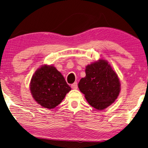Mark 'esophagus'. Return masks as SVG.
Masks as SVG:
<instances>
[{"label":"esophagus","mask_w":148,"mask_h":148,"mask_svg":"<svg viewBox=\"0 0 148 148\" xmlns=\"http://www.w3.org/2000/svg\"><path fill=\"white\" fill-rule=\"evenodd\" d=\"M71 87H72V89H77V88H78L77 82H74V83L72 84V85H71Z\"/></svg>","instance_id":"obj_1"}]
</instances>
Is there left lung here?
I'll return each mask as SVG.
<instances>
[{
  "instance_id": "1",
  "label": "left lung",
  "mask_w": 148,
  "mask_h": 148,
  "mask_svg": "<svg viewBox=\"0 0 148 148\" xmlns=\"http://www.w3.org/2000/svg\"><path fill=\"white\" fill-rule=\"evenodd\" d=\"M86 76L78 83L80 92L92 107L104 110L117 99L121 82L117 74L107 61L99 60L86 66Z\"/></svg>"
}]
</instances>
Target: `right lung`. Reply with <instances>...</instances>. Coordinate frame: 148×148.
<instances>
[{"mask_svg":"<svg viewBox=\"0 0 148 148\" xmlns=\"http://www.w3.org/2000/svg\"><path fill=\"white\" fill-rule=\"evenodd\" d=\"M29 90L37 103L43 108L52 109L62 101L71 88L53 66L43 65L33 74Z\"/></svg>","mask_w":148,"mask_h":148,"instance_id":"obj_1","label":"right lung"}]
</instances>
